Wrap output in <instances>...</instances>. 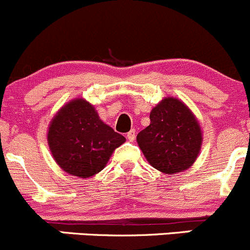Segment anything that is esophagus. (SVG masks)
Wrapping results in <instances>:
<instances>
[{"instance_id": "esophagus-1", "label": "esophagus", "mask_w": 250, "mask_h": 250, "mask_svg": "<svg viewBox=\"0 0 250 250\" xmlns=\"http://www.w3.org/2000/svg\"><path fill=\"white\" fill-rule=\"evenodd\" d=\"M126 137H127V140L130 141V142H133V141H135V137H136V131L133 130H130L128 131L127 133H126Z\"/></svg>"}]
</instances>
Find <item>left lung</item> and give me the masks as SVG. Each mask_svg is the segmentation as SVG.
Segmentation results:
<instances>
[{"mask_svg": "<svg viewBox=\"0 0 250 250\" xmlns=\"http://www.w3.org/2000/svg\"><path fill=\"white\" fill-rule=\"evenodd\" d=\"M150 124L137 143L153 167L167 174L188 169L202 145V132L191 110L176 98H165L149 115Z\"/></svg>", "mask_w": 250, "mask_h": 250, "instance_id": "8db88e82", "label": "left lung"}]
</instances>
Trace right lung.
<instances>
[{
    "mask_svg": "<svg viewBox=\"0 0 250 250\" xmlns=\"http://www.w3.org/2000/svg\"><path fill=\"white\" fill-rule=\"evenodd\" d=\"M124 142V136L105 125L93 105L83 100L64 105L48 130V146L57 164L81 179L100 172Z\"/></svg>",
    "mask_w": 250,
    "mask_h": 250,
    "instance_id": "add662e5",
    "label": "right lung"
}]
</instances>
